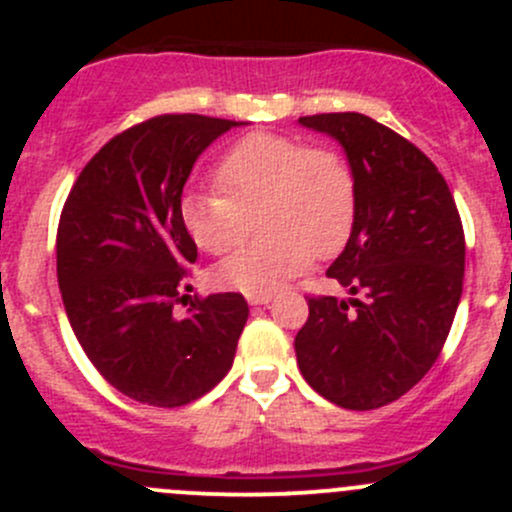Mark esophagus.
<instances>
[{
  "instance_id": "1",
  "label": "esophagus",
  "mask_w": 512,
  "mask_h": 512,
  "mask_svg": "<svg viewBox=\"0 0 512 512\" xmlns=\"http://www.w3.org/2000/svg\"><path fill=\"white\" fill-rule=\"evenodd\" d=\"M247 302H250L252 307H260V304H270L272 294H250V297H247Z\"/></svg>"
}]
</instances>
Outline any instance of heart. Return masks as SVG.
I'll list each match as a JSON object with an SVG mask.
<instances>
[{
	"instance_id": "1",
	"label": "heart",
	"mask_w": 512,
	"mask_h": 512,
	"mask_svg": "<svg viewBox=\"0 0 512 512\" xmlns=\"http://www.w3.org/2000/svg\"><path fill=\"white\" fill-rule=\"evenodd\" d=\"M218 188L188 190L180 218L200 250L225 255L242 242L247 215L262 208L260 242L220 265L218 280L245 294H270L307 270L314 257L347 245L356 220L352 165L329 148L280 133H250L215 168Z\"/></svg>"
}]
</instances>
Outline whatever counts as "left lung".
<instances>
[{
	"instance_id": "8db88e82",
	"label": "left lung",
	"mask_w": 512,
	"mask_h": 512,
	"mask_svg": "<svg viewBox=\"0 0 512 512\" xmlns=\"http://www.w3.org/2000/svg\"><path fill=\"white\" fill-rule=\"evenodd\" d=\"M299 123L337 138L356 178L354 230L327 270L354 297H309L294 337L299 371L342 409H381L426 376L451 332L466 267L461 215L431 158L374 118Z\"/></svg>"
}]
</instances>
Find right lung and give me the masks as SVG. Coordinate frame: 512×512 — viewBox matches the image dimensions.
Here are the masks:
<instances>
[{
    "label": "right lung",
    "instance_id": "add662e5",
    "mask_svg": "<svg viewBox=\"0 0 512 512\" xmlns=\"http://www.w3.org/2000/svg\"><path fill=\"white\" fill-rule=\"evenodd\" d=\"M240 126L163 113L113 136L76 178L56 232L66 317L98 374L138 404L175 409L208 394L247 322L240 292L195 297L175 317L198 247L180 218L193 163Z\"/></svg>",
    "mask_w": 512,
    "mask_h": 512
}]
</instances>
